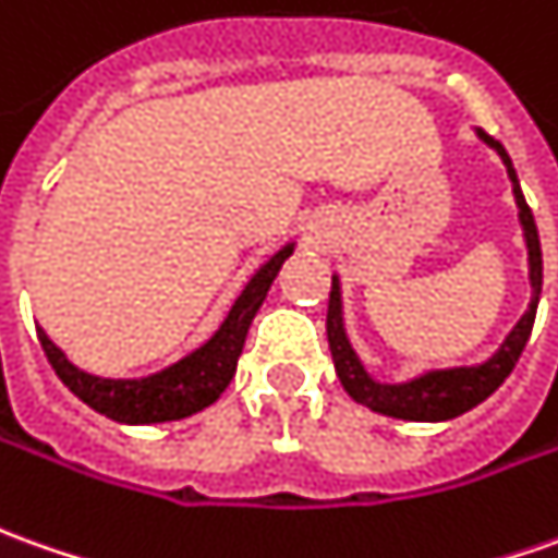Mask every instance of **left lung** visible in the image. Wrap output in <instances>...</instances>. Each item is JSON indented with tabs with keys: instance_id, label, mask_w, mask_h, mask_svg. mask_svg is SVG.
<instances>
[{
	"instance_id": "8db88e82",
	"label": "left lung",
	"mask_w": 558,
	"mask_h": 558,
	"mask_svg": "<svg viewBox=\"0 0 558 558\" xmlns=\"http://www.w3.org/2000/svg\"><path fill=\"white\" fill-rule=\"evenodd\" d=\"M480 140L492 146L501 155L507 165V177L513 183V195H517L519 222H522V234H525V247H529V280H532V302L529 311L519 317V324L510 329V336L504 344L480 366H454V369H434L424 373L412 381H400V385H385L375 381L373 375L363 369V363L354 354V348L344 336L342 324V290H339V278H332V290H329V311H327V339L329 351H332V363H336V375L342 381V388L357 400L360 407L390 415V418H403V422H449L464 415L468 409L480 407L486 397L501 388L504 378L513 373L522 348L529 342L534 327V314H537V299H541V283H544V259H541V238H537V226H534L532 207L522 198L519 189L517 170L513 161L495 136L486 131H476Z\"/></svg>"
}]
</instances>
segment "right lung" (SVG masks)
<instances>
[{
	"label": "right lung",
	"instance_id": "right-lung-1",
	"mask_svg": "<svg viewBox=\"0 0 558 558\" xmlns=\"http://www.w3.org/2000/svg\"><path fill=\"white\" fill-rule=\"evenodd\" d=\"M295 244L280 247L268 263L247 280V287L234 299L229 317L222 320V327L216 329L207 342L195 348L189 357L177 360L173 366L161 373L146 375V378H100L90 375L78 366H72L66 354L57 348L45 329L39 332L41 351L48 363L54 366L57 378L66 388L88 403L94 412H100L106 418L121 424H158V422H180L189 418L201 409L219 400V393L229 388L238 369V357L244 351L247 329L256 317V311L268 295V287L278 278L283 259L293 253Z\"/></svg>",
	"mask_w": 558,
	"mask_h": 558
}]
</instances>
